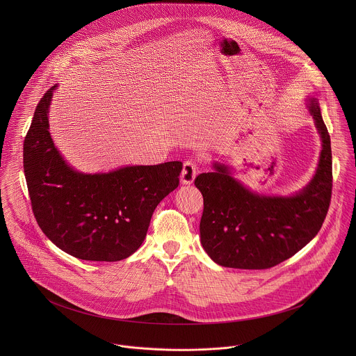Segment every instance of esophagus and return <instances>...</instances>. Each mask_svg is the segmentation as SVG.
<instances>
[{
  "instance_id": "34e87169",
  "label": "esophagus",
  "mask_w": 356,
  "mask_h": 356,
  "mask_svg": "<svg viewBox=\"0 0 356 356\" xmlns=\"http://www.w3.org/2000/svg\"><path fill=\"white\" fill-rule=\"evenodd\" d=\"M199 171V160L197 159H188L184 163V170H182V182L184 184H192L195 181V177Z\"/></svg>"
}]
</instances>
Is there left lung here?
I'll use <instances>...</instances> for the list:
<instances>
[{"instance_id":"obj_1","label":"left lung","mask_w":356,"mask_h":356,"mask_svg":"<svg viewBox=\"0 0 356 356\" xmlns=\"http://www.w3.org/2000/svg\"><path fill=\"white\" fill-rule=\"evenodd\" d=\"M322 138L316 174L292 197L259 196L245 189L227 167L213 164V172L196 177L204 199L200 237L205 252L225 267L264 270L292 257L321 230L333 186L330 136L318 102H309Z\"/></svg>"}]
</instances>
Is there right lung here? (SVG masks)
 Segmentation results:
<instances>
[{"label": "right lung", "instance_id": "1", "mask_svg": "<svg viewBox=\"0 0 356 356\" xmlns=\"http://www.w3.org/2000/svg\"><path fill=\"white\" fill-rule=\"evenodd\" d=\"M38 102L23 145V165L38 226L61 251L82 260L118 261L143 244L153 211L179 185L181 161L81 174L54 148L48 109Z\"/></svg>", "mask_w": 356, "mask_h": 356}]
</instances>
